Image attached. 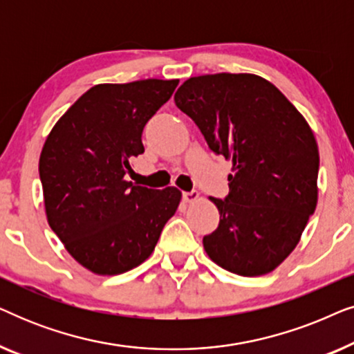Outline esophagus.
Returning a JSON list of instances; mask_svg holds the SVG:
<instances>
[{"label":"esophagus","instance_id":"esophagus-1","mask_svg":"<svg viewBox=\"0 0 354 354\" xmlns=\"http://www.w3.org/2000/svg\"><path fill=\"white\" fill-rule=\"evenodd\" d=\"M182 200L185 203H195L200 200V193H198L196 190H192V192H185L182 195Z\"/></svg>","mask_w":354,"mask_h":354}]
</instances>
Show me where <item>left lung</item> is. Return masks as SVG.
I'll list each match as a JSON object with an SVG mask.
<instances>
[{
    "instance_id": "left-lung-1",
    "label": "left lung",
    "mask_w": 354,
    "mask_h": 354,
    "mask_svg": "<svg viewBox=\"0 0 354 354\" xmlns=\"http://www.w3.org/2000/svg\"><path fill=\"white\" fill-rule=\"evenodd\" d=\"M174 101L207 147L234 164L229 195L211 198L221 219L203 239L207 256L245 277L270 272L298 245L317 205L311 127L277 86L254 74L192 77Z\"/></svg>"
}]
</instances>
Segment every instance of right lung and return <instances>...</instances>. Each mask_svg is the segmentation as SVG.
Instances as JSON below:
<instances>
[{
	"instance_id": "obj_1",
	"label": "right lung",
	"mask_w": 354,
	"mask_h": 354,
	"mask_svg": "<svg viewBox=\"0 0 354 354\" xmlns=\"http://www.w3.org/2000/svg\"><path fill=\"white\" fill-rule=\"evenodd\" d=\"M178 80L95 85L57 120L40 154L48 224L77 263L115 275L153 253L182 193L125 180L143 154V127Z\"/></svg>"
}]
</instances>
